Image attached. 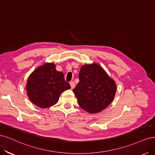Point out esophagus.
<instances>
[{"label":"esophagus","instance_id":"34e87169","mask_svg":"<svg viewBox=\"0 0 155 155\" xmlns=\"http://www.w3.org/2000/svg\"><path fill=\"white\" fill-rule=\"evenodd\" d=\"M70 85H71V89H74V87H75V84H74V82H70Z\"/></svg>","mask_w":155,"mask_h":155}]
</instances>
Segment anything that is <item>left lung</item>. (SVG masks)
Listing matches in <instances>:
<instances>
[{
  "mask_svg": "<svg viewBox=\"0 0 155 155\" xmlns=\"http://www.w3.org/2000/svg\"><path fill=\"white\" fill-rule=\"evenodd\" d=\"M79 82L73 91L78 104L89 113H97L106 109L114 98L117 86L100 65L93 63L82 66Z\"/></svg>",
  "mask_w": 155,
  "mask_h": 155,
  "instance_id": "obj_1",
  "label": "left lung"
}]
</instances>
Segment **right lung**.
<instances>
[{
    "instance_id": "add662e5",
    "label": "right lung",
    "mask_w": 155,
    "mask_h": 155,
    "mask_svg": "<svg viewBox=\"0 0 155 155\" xmlns=\"http://www.w3.org/2000/svg\"><path fill=\"white\" fill-rule=\"evenodd\" d=\"M53 63L37 68L29 75L26 89L29 99L39 107L47 108L57 104L61 93L71 88L64 73L56 70Z\"/></svg>"
}]
</instances>
